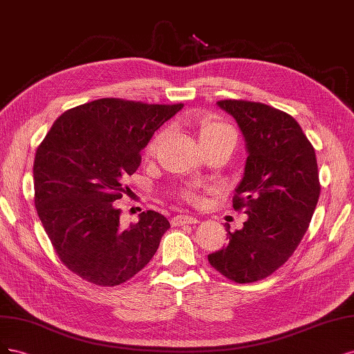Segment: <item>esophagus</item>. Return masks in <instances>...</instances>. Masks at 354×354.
<instances>
[{"label": "esophagus", "instance_id": "obj_1", "mask_svg": "<svg viewBox=\"0 0 354 354\" xmlns=\"http://www.w3.org/2000/svg\"><path fill=\"white\" fill-rule=\"evenodd\" d=\"M198 223V219L194 218V216H188V214H178L172 218V225L174 226H185V225H194Z\"/></svg>", "mask_w": 354, "mask_h": 354}]
</instances>
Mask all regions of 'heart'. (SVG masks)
Segmentation results:
<instances>
[{
  "mask_svg": "<svg viewBox=\"0 0 354 354\" xmlns=\"http://www.w3.org/2000/svg\"><path fill=\"white\" fill-rule=\"evenodd\" d=\"M165 136V132H158L156 133L153 138L148 141V144L144 148V156L145 157H153L157 151L158 145H160L162 140ZM198 136L201 144H209V142H216V141H222V140H236V133L231 124H227L226 122H222L219 119L214 118H206L201 119L198 123ZM182 197L184 200L198 204L203 201V196L196 191L185 189L182 191Z\"/></svg>",
  "mask_w": 354,
  "mask_h": 354,
  "instance_id": "b5f03b06",
  "label": "heart"
}]
</instances>
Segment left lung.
Here are the masks:
<instances>
[{
	"label": "left lung",
	"instance_id": "1",
	"mask_svg": "<svg viewBox=\"0 0 354 354\" xmlns=\"http://www.w3.org/2000/svg\"><path fill=\"white\" fill-rule=\"evenodd\" d=\"M241 129L248 157L232 206L248 214L209 263L236 283L265 279L299 247L321 194L315 148L292 116L263 102L221 100Z\"/></svg>",
	"mask_w": 354,
	"mask_h": 354
}]
</instances>
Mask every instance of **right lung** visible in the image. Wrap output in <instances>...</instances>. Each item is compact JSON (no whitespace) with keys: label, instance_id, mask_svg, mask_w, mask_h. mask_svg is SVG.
<instances>
[{"label":"right lung","instance_id":"obj_1","mask_svg":"<svg viewBox=\"0 0 354 354\" xmlns=\"http://www.w3.org/2000/svg\"><path fill=\"white\" fill-rule=\"evenodd\" d=\"M184 104L100 98L64 111L38 145L33 162L35 207L62 263L82 279L116 287L156 254L170 227L147 210L120 227L116 201L141 165L153 133Z\"/></svg>","mask_w":354,"mask_h":354}]
</instances>
